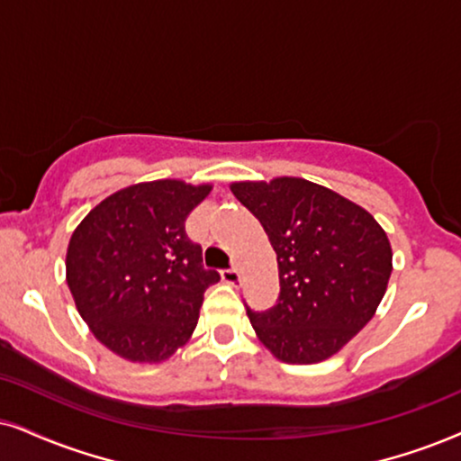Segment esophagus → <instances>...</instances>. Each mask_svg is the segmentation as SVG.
<instances>
[{
	"instance_id": "obj_1",
	"label": "esophagus",
	"mask_w": 461,
	"mask_h": 461,
	"mask_svg": "<svg viewBox=\"0 0 461 461\" xmlns=\"http://www.w3.org/2000/svg\"><path fill=\"white\" fill-rule=\"evenodd\" d=\"M221 276H223V281L230 283V285L240 283V270H238V267H230V270H223V272H221Z\"/></svg>"
}]
</instances>
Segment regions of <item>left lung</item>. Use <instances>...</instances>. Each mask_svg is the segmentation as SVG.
Instances as JSON below:
<instances>
[{
	"label": "left lung",
	"instance_id": "obj_1",
	"mask_svg": "<svg viewBox=\"0 0 461 461\" xmlns=\"http://www.w3.org/2000/svg\"><path fill=\"white\" fill-rule=\"evenodd\" d=\"M276 250L281 295L247 311L264 347L285 364L331 357L375 317L392 276V244L357 203L311 180L231 183Z\"/></svg>",
	"mask_w": 461,
	"mask_h": 461
}]
</instances>
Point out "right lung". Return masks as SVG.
<instances>
[{
    "label": "right lung",
    "instance_id": "right-lung-1",
    "mask_svg": "<svg viewBox=\"0 0 461 461\" xmlns=\"http://www.w3.org/2000/svg\"><path fill=\"white\" fill-rule=\"evenodd\" d=\"M212 185L150 180L97 203L68 244L66 278L93 336L133 364H159L194 334L219 281L185 231Z\"/></svg>",
    "mask_w": 461,
    "mask_h": 461
}]
</instances>
